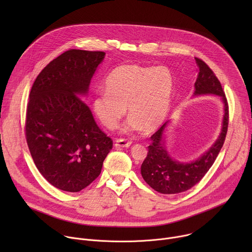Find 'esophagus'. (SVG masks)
I'll use <instances>...</instances> for the list:
<instances>
[{
  "label": "esophagus",
  "mask_w": 252,
  "mask_h": 252,
  "mask_svg": "<svg viewBox=\"0 0 252 252\" xmlns=\"http://www.w3.org/2000/svg\"><path fill=\"white\" fill-rule=\"evenodd\" d=\"M130 145H131V141L126 140L125 138H118L115 143V146L117 148H128Z\"/></svg>",
  "instance_id": "obj_1"
}]
</instances>
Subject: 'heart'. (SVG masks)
Instances as JSON below:
<instances>
[{"label": "heart", "mask_w": 252, "mask_h": 252, "mask_svg": "<svg viewBox=\"0 0 252 252\" xmlns=\"http://www.w3.org/2000/svg\"><path fill=\"white\" fill-rule=\"evenodd\" d=\"M173 76L167 66L136 63L116 67L105 81L106 91H98L93 111L107 128H116L128 113L126 131L154 130L165 120L173 93Z\"/></svg>", "instance_id": "heart-1"}]
</instances>
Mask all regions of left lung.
I'll return each instance as SVG.
<instances>
[{
	"instance_id": "1",
	"label": "left lung",
	"mask_w": 252,
	"mask_h": 252,
	"mask_svg": "<svg viewBox=\"0 0 252 252\" xmlns=\"http://www.w3.org/2000/svg\"><path fill=\"white\" fill-rule=\"evenodd\" d=\"M199 71L194 84V94H214L221 96L224 103L222 129L220 137L208 152L190 163L173 160L167 154L162 137L166 124H163L152 136L148 147V156L143 160L140 172L146 183L155 190L164 194H174L187 191L198 184L217 159L227 133L229 112L228 102L221 84L212 69L200 59L195 58Z\"/></svg>"
}]
</instances>
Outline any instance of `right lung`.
<instances>
[{"label": "right lung", "mask_w": 252, "mask_h": 252, "mask_svg": "<svg viewBox=\"0 0 252 252\" xmlns=\"http://www.w3.org/2000/svg\"><path fill=\"white\" fill-rule=\"evenodd\" d=\"M104 53L68 50L48 63L33 82L25 134L33 162L55 188L78 192L99 175L113 140L80 97Z\"/></svg>", "instance_id": "obj_1"}]
</instances>
